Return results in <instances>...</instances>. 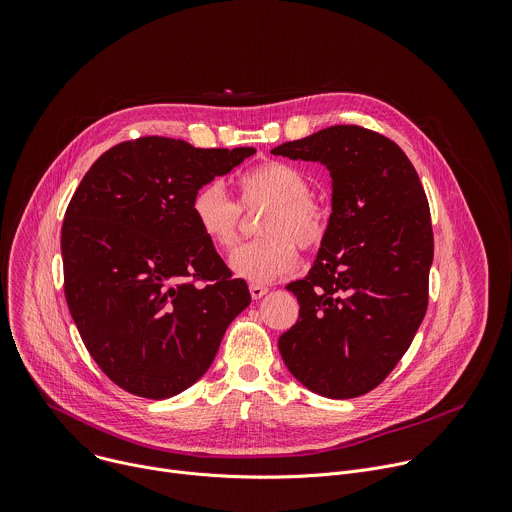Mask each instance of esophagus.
Segmentation results:
<instances>
[{
    "label": "esophagus",
    "instance_id": "esophagus-1",
    "mask_svg": "<svg viewBox=\"0 0 512 512\" xmlns=\"http://www.w3.org/2000/svg\"><path fill=\"white\" fill-rule=\"evenodd\" d=\"M249 291H251V298H253V300H261V298L267 294V291H269V287H265V285H255V283H253V285L249 287Z\"/></svg>",
    "mask_w": 512,
    "mask_h": 512
}]
</instances>
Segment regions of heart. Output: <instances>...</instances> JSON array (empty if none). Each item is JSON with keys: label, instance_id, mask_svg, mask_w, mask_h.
<instances>
[{"label": "heart", "instance_id": "heart-1", "mask_svg": "<svg viewBox=\"0 0 512 512\" xmlns=\"http://www.w3.org/2000/svg\"><path fill=\"white\" fill-rule=\"evenodd\" d=\"M245 210L265 208L257 235L261 241L239 249L231 257V271L245 281L265 285L298 267V249L316 251L330 231L328 208L310 196V178L287 162H265L237 180ZM194 225L221 253H229L241 239V208L218 182L200 186L190 202Z\"/></svg>", "mask_w": 512, "mask_h": 512}]
</instances>
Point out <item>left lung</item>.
I'll return each instance as SVG.
<instances>
[{
    "instance_id": "obj_1",
    "label": "left lung",
    "mask_w": 512,
    "mask_h": 512,
    "mask_svg": "<svg viewBox=\"0 0 512 512\" xmlns=\"http://www.w3.org/2000/svg\"><path fill=\"white\" fill-rule=\"evenodd\" d=\"M332 178L330 231L310 273L285 285L300 318L279 336L289 373L328 399L381 385L427 310L433 233L419 176L389 137L332 125L271 150Z\"/></svg>"
}]
</instances>
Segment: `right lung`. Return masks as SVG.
I'll return each mask as SVG.
<instances>
[{
  "label": "right lung",
  "mask_w": 512,
  "mask_h": 512,
  "mask_svg": "<svg viewBox=\"0 0 512 512\" xmlns=\"http://www.w3.org/2000/svg\"><path fill=\"white\" fill-rule=\"evenodd\" d=\"M253 154L139 137L105 152L72 194L60 239L66 304L101 371L127 393L168 399L192 387L251 304L190 202Z\"/></svg>",
  "instance_id": "obj_1"
}]
</instances>
